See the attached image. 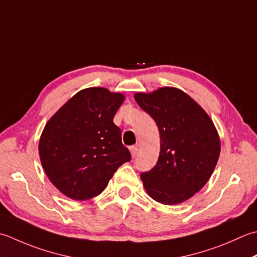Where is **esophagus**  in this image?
<instances>
[{
	"instance_id": "1",
	"label": "esophagus",
	"mask_w": 257,
	"mask_h": 257,
	"mask_svg": "<svg viewBox=\"0 0 257 257\" xmlns=\"http://www.w3.org/2000/svg\"><path fill=\"white\" fill-rule=\"evenodd\" d=\"M130 150H131V154H132L133 158H135L136 154H138V152H139V145H133V146H131Z\"/></svg>"
}]
</instances>
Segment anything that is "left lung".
Segmentation results:
<instances>
[{"instance_id":"left-lung-1","label":"left lung","mask_w":257,"mask_h":257,"mask_svg":"<svg viewBox=\"0 0 257 257\" xmlns=\"http://www.w3.org/2000/svg\"><path fill=\"white\" fill-rule=\"evenodd\" d=\"M134 98L153 117L161 138L158 163L141 174L145 191L164 205L187 201L216 166L221 140L215 125L200 104L177 87L138 92Z\"/></svg>"}]
</instances>
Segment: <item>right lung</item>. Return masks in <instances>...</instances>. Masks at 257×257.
Instances as JSON below:
<instances>
[{
    "label": "right lung",
    "mask_w": 257,
    "mask_h": 257,
    "mask_svg": "<svg viewBox=\"0 0 257 257\" xmlns=\"http://www.w3.org/2000/svg\"><path fill=\"white\" fill-rule=\"evenodd\" d=\"M125 99L105 87L77 92L45 124L39 142L45 174L66 197L85 201L104 191L131 161L113 118Z\"/></svg>",
    "instance_id": "1"
}]
</instances>
